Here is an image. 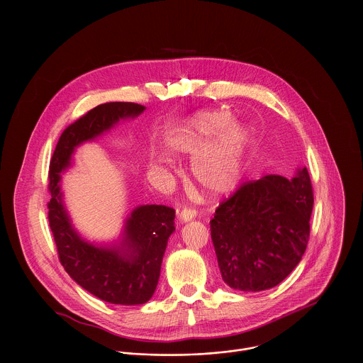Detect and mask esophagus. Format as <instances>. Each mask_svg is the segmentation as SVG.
Returning <instances> with one entry per match:
<instances>
[{"mask_svg": "<svg viewBox=\"0 0 363 363\" xmlns=\"http://www.w3.org/2000/svg\"><path fill=\"white\" fill-rule=\"evenodd\" d=\"M196 209H191V208H183L180 212H179V220L182 222V223H184V222H189V220H191V219H194L196 218Z\"/></svg>", "mask_w": 363, "mask_h": 363, "instance_id": "esophagus-1", "label": "esophagus"}]
</instances>
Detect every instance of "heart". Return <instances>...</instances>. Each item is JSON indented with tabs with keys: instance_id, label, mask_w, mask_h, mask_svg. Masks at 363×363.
Instances as JSON below:
<instances>
[{
	"instance_id": "heart-1",
	"label": "heart",
	"mask_w": 363,
	"mask_h": 363,
	"mask_svg": "<svg viewBox=\"0 0 363 363\" xmlns=\"http://www.w3.org/2000/svg\"><path fill=\"white\" fill-rule=\"evenodd\" d=\"M229 121L230 114L222 110L197 111L174 128L167 140L170 150L177 154H193L201 150L191 160V174L201 189L212 196L233 190L243 172L250 138L249 128L242 123ZM216 133L220 135L208 145L207 141ZM156 162L172 164L173 157L162 152L156 156Z\"/></svg>"
}]
</instances>
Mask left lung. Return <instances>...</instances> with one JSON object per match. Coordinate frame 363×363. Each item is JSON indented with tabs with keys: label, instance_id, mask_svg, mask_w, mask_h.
Returning a JSON list of instances; mask_svg holds the SVG:
<instances>
[{
	"label": "left lung",
	"instance_id": "obj_1",
	"mask_svg": "<svg viewBox=\"0 0 363 363\" xmlns=\"http://www.w3.org/2000/svg\"><path fill=\"white\" fill-rule=\"evenodd\" d=\"M311 209L306 167L289 180L268 174L243 183L209 222L223 282L247 292L281 284L305 255Z\"/></svg>",
	"mask_w": 363,
	"mask_h": 363
}]
</instances>
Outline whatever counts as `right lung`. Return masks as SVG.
I'll return each instance as SVG.
<instances>
[{"label": "right lung", "mask_w": 363, "mask_h": 363, "mask_svg": "<svg viewBox=\"0 0 363 363\" xmlns=\"http://www.w3.org/2000/svg\"><path fill=\"white\" fill-rule=\"evenodd\" d=\"M144 110L145 106L131 102H110L89 110L62 131L49 170V222L60 262L85 291L123 306L143 305L152 298L169 236L176 229L174 209L140 206L125 218L120 240L101 246L75 230L58 183L79 145L104 135L120 120L138 117Z\"/></svg>", "instance_id": "1"}]
</instances>
